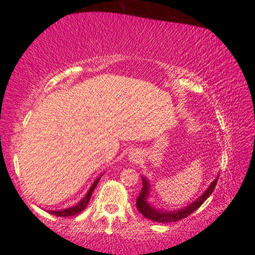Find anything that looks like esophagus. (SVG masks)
I'll list each match as a JSON object with an SVG mask.
<instances>
[{
  "instance_id": "esophagus-1",
  "label": "esophagus",
  "mask_w": 255,
  "mask_h": 255,
  "mask_svg": "<svg viewBox=\"0 0 255 255\" xmlns=\"http://www.w3.org/2000/svg\"><path fill=\"white\" fill-rule=\"evenodd\" d=\"M129 157H130V158H129V159H130V160H131V162H133V163H135V162H136V160H137V156H136V153H131Z\"/></svg>"
}]
</instances>
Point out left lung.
Returning a JSON list of instances; mask_svg holds the SVG:
<instances>
[{"label":"left lung","mask_w":255,"mask_h":255,"mask_svg":"<svg viewBox=\"0 0 255 255\" xmlns=\"http://www.w3.org/2000/svg\"><path fill=\"white\" fill-rule=\"evenodd\" d=\"M217 180L218 177L210 184L209 189H207L197 201H194V203L189 205V206L184 207L182 210H178L177 212H163L154 210L153 207H151L150 205L147 204V201H146V198H147L148 195V187L150 186H148V182L145 180V177H142V188L140 194L137 195L136 198V209L145 218L151 219V221L153 222H158V223H172V222L181 221V219L188 217V216L192 215L193 212L197 211L199 207L204 204V201L212 194V192L215 191L216 184H217Z\"/></svg>","instance_id":"obj_1"}]
</instances>
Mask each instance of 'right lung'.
I'll list each match as a JSON object with an SVG mask.
<instances>
[{
  "label": "right lung",
  "mask_w": 255,
  "mask_h": 255,
  "mask_svg": "<svg viewBox=\"0 0 255 255\" xmlns=\"http://www.w3.org/2000/svg\"><path fill=\"white\" fill-rule=\"evenodd\" d=\"M99 178L98 180H96L95 182H93L92 187L90 188L89 193H87L86 195H85V198L83 199V200L80 201L78 205H75V206L71 207V209H66V210H61V211H49L51 213V215L54 216H57V217H69V216H75V215H79L81 211H84L85 209H86L87 204H89L90 199H91V195H92L93 191H95L96 186H97Z\"/></svg>",
  "instance_id": "right-lung-1"
}]
</instances>
